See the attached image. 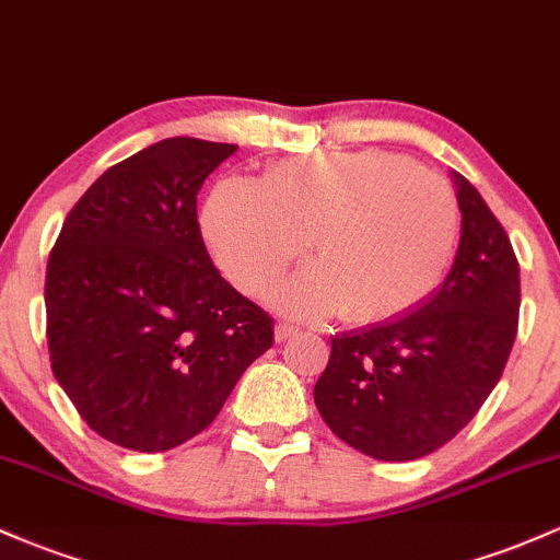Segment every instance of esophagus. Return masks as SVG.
<instances>
[{
	"label": "esophagus",
	"instance_id": "34e87169",
	"mask_svg": "<svg viewBox=\"0 0 560 560\" xmlns=\"http://www.w3.org/2000/svg\"><path fill=\"white\" fill-rule=\"evenodd\" d=\"M296 326H293V323H285V320H282V323H278V326H275V339H278V341H285V339H291V336L293 334H296Z\"/></svg>",
	"mask_w": 560,
	"mask_h": 560
}]
</instances>
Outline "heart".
<instances>
[{
  "label": "heart",
  "instance_id": "b5f03b06",
  "mask_svg": "<svg viewBox=\"0 0 560 560\" xmlns=\"http://www.w3.org/2000/svg\"><path fill=\"white\" fill-rule=\"evenodd\" d=\"M215 261L240 291L261 293L306 254L317 264L288 280L278 304L312 317L341 310L384 323L446 280L462 232L454 186L393 152L291 154L261 182L215 184L202 213Z\"/></svg>",
  "mask_w": 560,
  "mask_h": 560
}]
</instances>
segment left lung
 <instances>
[{
  "mask_svg": "<svg viewBox=\"0 0 560 560\" xmlns=\"http://www.w3.org/2000/svg\"><path fill=\"white\" fill-rule=\"evenodd\" d=\"M462 237L443 285L393 320L330 339L315 406L334 435L382 462L448 443L497 387L518 334L521 275L508 232L451 173Z\"/></svg>",
  "mask_w": 560,
  "mask_h": 560,
  "instance_id": "obj_1",
  "label": "left lung"
}]
</instances>
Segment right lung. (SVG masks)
Returning <instances> with one entry per match:
<instances>
[{"instance_id":"1","label":"right lung","mask_w":560,"mask_h":560,"mask_svg":"<svg viewBox=\"0 0 560 560\" xmlns=\"http://www.w3.org/2000/svg\"><path fill=\"white\" fill-rule=\"evenodd\" d=\"M234 149L178 136L117 162L50 250L52 374L122 448L158 454L206 430L275 341L272 317L221 278L197 221V191Z\"/></svg>"}]
</instances>
